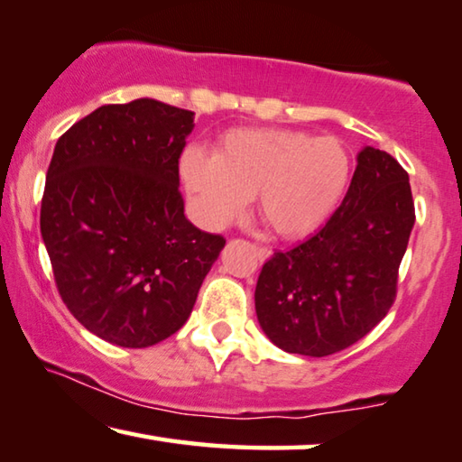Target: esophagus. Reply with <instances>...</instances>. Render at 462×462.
<instances>
[{
    "label": "esophagus",
    "instance_id": "1",
    "mask_svg": "<svg viewBox=\"0 0 462 462\" xmlns=\"http://www.w3.org/2000/svg\"><path fill=\"white\" fill-rule=\"evenodd\" d=\"M255 254H258V258H260V262H264V260H268L273 255V252L268 250V247H264V245H258L255 247Z\"/></svg>",
    "mask_w": 462,
    "mask_h": 462
}]
</instances>
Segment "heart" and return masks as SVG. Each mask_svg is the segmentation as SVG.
Returning <instances> with one entry per match:
<instances>
[{
  "label": "heart",
  "instance_id": "obj_1",
  "mask_svg": "<svg viewBox=\"0 0 462 462\" xmlns=\"http://www.w3.org/2000/svg\"><path fill=\"white\" fill-rule=\"evenodd\" d=\"M189 210L204 229H221L255 196L262 221L282 239H303L337 215L349 194L353 157L337 138L303 130L239 127L212 152L191 146L180 159Z\"/></svg>",
  "mask_w": 462,
  "mask_h": 462
}]
</instances>
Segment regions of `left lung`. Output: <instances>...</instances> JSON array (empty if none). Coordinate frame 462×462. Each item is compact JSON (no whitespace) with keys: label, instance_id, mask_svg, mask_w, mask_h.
<instances>
[{"label":"left lung","instance_id":"left-lung-1","mask_svg":"<svg viewBox=\"0 0 462 462\" xmlns=\"http://www.w3.org/2000/svg\"><path fill=\"white\" fill-rule=\"evenodd\" d=\"M415 207L409 175L388 152L357 154L343 207L314 237L274 252L255 285V314L279 349L326 357L388 314Z\"/></svg>","mask_w":462,"mask_h":462}]
</instances>
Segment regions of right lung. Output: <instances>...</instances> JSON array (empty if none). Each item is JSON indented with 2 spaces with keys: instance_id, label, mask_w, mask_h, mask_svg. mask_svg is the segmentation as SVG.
<instances>
[{
  "instance_id": "obj_1",
  "label": "right lung",
  "mask_w": 462,
  "mask_h": 462,
  "mask_svg": "<svg viewBox=\"0 0 462 462\" xmlns=\"http://www.w3.org/2000/svg\"><path fill=\"white\" fill-rule=\"evenodd\" d=\"M194 113L136 98L103 105L58 140L41 236L72 316L142 349L181 328L225 247L183 215L180 157Z\"/></svg>"
}]
</instances>
